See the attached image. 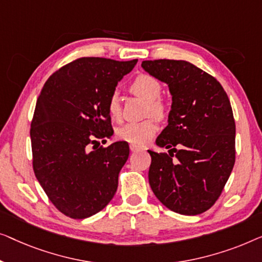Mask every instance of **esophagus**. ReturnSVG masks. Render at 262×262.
I'll return each instance as SVG.
<instances>
[{"label": "esophagus", "instance_id": "1", "mask_svg": "<svg viewBox=\"0 0 262 262\" xmlns=\"http://www.w3.org/2000/svg\"><path fill=\"white\" fill-rule=\"evenodd\" d=\"M130 150L132 152H142V150H145V148H143V147L136 146V145H130Z\"/></svg>", "mask_w": 262, "mask_h": 262}]
</instances>
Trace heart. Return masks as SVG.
<instances>
[{
	"label": "heart",
	"mask_w": 262,
	"mask_h": 262,
	"mask_svg": "<svg viewBox=\"0 0 262 262\" xmlns=\"http://www.w3.org/2000/svg\"><path fill=\"white\" fill-rule=\"evenodd\" d=\"M129 90L138 97L148 103L146 115L153 116L158 120H164L167 116V105L161 101L163 94V84L156 77L146 75L136 76L130 83ZM109 116L113 120L120 121L122 117V105H121V97L117 93L110 95L106 103ZM158 130V124L153 119L142 121V122H130L117 129L119 139L123 140L136 146H143L148 143Z\"/></svg>",
	"instance_id": "1"
}]
</instances>
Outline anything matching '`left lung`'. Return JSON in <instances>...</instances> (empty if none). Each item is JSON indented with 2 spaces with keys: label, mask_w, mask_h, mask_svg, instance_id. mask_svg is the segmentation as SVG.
Returning <instances> with one entry per match:
<instances>
[{
  "label": "left lung",
  "mask_w": 262,
  "mask_h": 262,
  "mask_svg": "<svg viewBox=\"0 0 262 262\" xmlns=\"http://www.w3.org/2000/svg\"><path fill=\"white\" fill-rule=\"evenodd\" d=\"M172 95L168 124L156 140L168 153L148 150V180L156 197L182 215L215 204L235 164V121L219 80L185 60L142 61Z\"/></svg>",
  "instance_id": "1"
}]
</instances>
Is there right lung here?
Wrapping results in <instances>:
<instances>
[{
  "mask_svg": "<svg viewBox=\"0 0 262 262\" xmlns=\"http://www.w3.org/2000/svg\"><path fill=\"white\" fill-rule=\"evenodd\" d=\"M138 59H76L47 79L31 124L33 169L53 205L75 220L104 209L129 157L126 141L96 146L114 134L106 103ZM94 146H93L92 145Z\"/></svg>",
  "mask_w": 262,
  "mask_h": 262,
  "instance_id": "add662e5",
  "label": "right lung"
}]
</instances>
